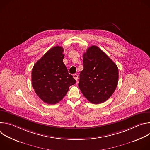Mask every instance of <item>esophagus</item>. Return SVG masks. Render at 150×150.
Instances as JSON below:
<instances>
[{
	"label": "esophagus",
	"mask_w": 150,
	"mask_h": 150,
	"mask_svg": "<svg viewBox=\"0 0 150 150\" xmlns=\"http://www.w3.org/2000/svg\"><path fill=\"white\" fill-rule=\"evenodd\" d=\"M73 76H74V78L76 81H77V80L78 79V75L77 74H74Z\"/></svg>",
	"instance_id": "obj_1"
}]
</instances>
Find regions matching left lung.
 <instances>
[{
  "mask_svg": "<svg viewBox=\"0 0 150 150\" xmlns=\"http://www.w3.org/2000/svg\"><path fill=\"white\" fill-rule=\"evenodd\" d=\"M83 63L78 83L82 93L93 104L105 101L117 87L119 72L116 65L96 46L90 47L83 53Z\"/></svg>",
  "mask_w": 150,
  "mask_h": 150,
  "instance_id": "8db88e82",
  "label": "left lung"
}]
</instances>
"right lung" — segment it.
<instances>
[{
    "label": "right lung",
    "mask_w": 150,
    "mask_h": 150,
    "mask_svg": "<svg viewBox=\"0 0 150 150\" xmlns=\"http://www.w3.org/2000/svg\"><path fill=\"white\" fill-rule=\"evenodd\" d=\"M63 49L56 46L48 50L33 67V87L37 95L49 104L61 101L69 87L76 83L63 62Z\"/></svg>",
    "instance_id": "1"
}]
</instances>
